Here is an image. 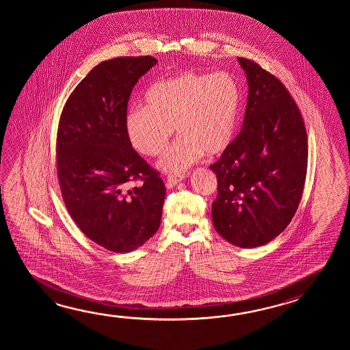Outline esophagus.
Listing matches in <instances>:
<instances>
[{
  "label": "esophagus",
  "instance_id": "esophagus-1",
  "mask_svg": "<svg viewBox=\"0 0 350 350\" xmlns=\"http://www.w3.org/2000/svg\"><path fill=\"white\" fill-rule=\"evenodd\" d=\"M185 176V174H172V175H169V176H167V183H169L172 186L176 185L178 181L184 180Z\"/></svg>",
  "mask_w": 350,
  "mask_h": 350
}]
</instances>
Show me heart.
<instances>
[{
    "label": "heart",
    "instance_id": "obj_1",
    "mask_svg": "<svg viewBox=\"0 0 350 350\" xmlns=\"http://www.w3.org/2000/svg\"><path fill=\"white\" fill-rule=\"evenodd\" d=\"M241 90L228 72L183 71L154 82L145 106H134L125 118L127 139L145 157L164 152L175 131L180 136L159 166L185 172L204 152L217 157L230 148L238 129Z\"/></svg>",
    "mask_w": 350,
    "mask_h": 350
}]
</instances>
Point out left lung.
<instances>
[{
	"instance_id": "left-lung-1",
	"label": "left lung",
	"mask_w": 350,
	"mask_h": 350,
	"mask_svg": "<svg viewBox=\"0 0 350 350\" xmlns=\"http://www.w3.org/2000/svg\"><path fill=\"white\" fill-rule=\"evenodd\" d=\"M249 95L243 129L208 167L216 174L215 230L239 247L276 238L297 213L308 166L304 120L291 92L253 59L238 57Z\"/></svg>"
}]
</instances>
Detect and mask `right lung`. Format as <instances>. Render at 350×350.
<instances>
[{"instance_id":"add662e5","label":"right lung","mask_w":350,"mask_h":350,"mask_svg":"<svg viewBox=\"0 0 350 350\" xmlns=\"http://www.w3.org/2000/svg\"><path fill=\"white\" fill-rule=\"evenodd\" d=\"M157 62L151 56L100 62L75 88L59 116L56 169L65 206L88 238L115 253L142 246L161 221L164 181L125 131L133 88ZM135 180L142 184L127 189Z\"/></svg>"}]
</instances>
